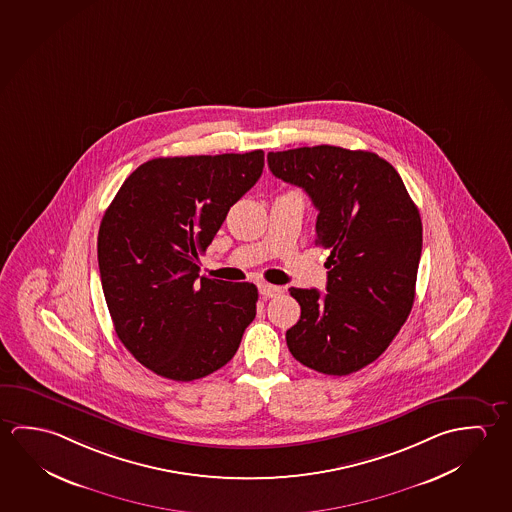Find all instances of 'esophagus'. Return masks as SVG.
Wrapping results in <instances>:
<instances>
[{"mask_svg": "<svg viewBox=\"0 0 512 512\" xmlns=\"http://www.w3.org/2000/svg\"><path fill=\"white\" fill-rule=\"evenodd\" d=\"M259 291L264 298H275V296H280V294L284 293V289L280 285L273 284H260Z\"/></svg>", "mask_w": 512, "mask_h": 512, "instance_id": "34e87169", "label": "esophagus"}]
</instances>
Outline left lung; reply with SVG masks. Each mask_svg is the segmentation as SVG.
I'll return each mask as SVG.
<instances>
[{"label":"left lung","instance_id":"1","mask_svg":"<svg viewBox=\"0 0 512 512\" xmlns=\"http://www.w3.org/2000/svg\"><path fill=\"white\" fill-rule=\"evenodd\" d=\"M271 173L302 187L318 209L316 244L330 252L327 294L289 293L302 316L289 352L325 375L377 361L411 314L423 227L398 171L377 153L339 146L269 151Z\"/></svg>","mask_w":512,"mask_h":512}]
</instances>
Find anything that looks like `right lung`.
I'll return each mask as SVG.
<instances>
[{
    "label": "right lung",
    "mask_w": 512,
    "mask_h": 512,
    "mask_svg": "<svg viewBox=\"0 0 512 512\" xmlns=\"http://www.w3.org/2000/svg\"><path fill=\"white\" fill-rule=\"evenodd\" d=\"M264 151L148 160L101 219V287L119 341L160 377L223 368L257 314V287L200 277L228 210L252 189Z\"/></svg>",
    "instance_id": "1"
}]
</instances>
